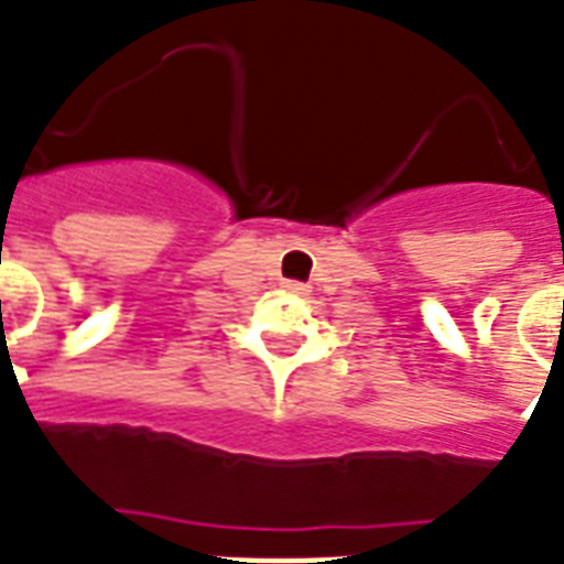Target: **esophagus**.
Segmentation results:
<instances>
[{
    "mask_svg": "<svg viewBox=\"0 0 564 564\" xmlns=\"http://www.w3.org/2000/svg\"><path fill=\"white\" fill-rule=\"evenodd\" d=\"M286 290H292V292H304V286H301V283H286Z\"/></svg>",
    "mask_w": 564,
    "mask_h": 564,
    "instance_id": "34e87169",
    "label": "esophagus"
}]
</instances>
